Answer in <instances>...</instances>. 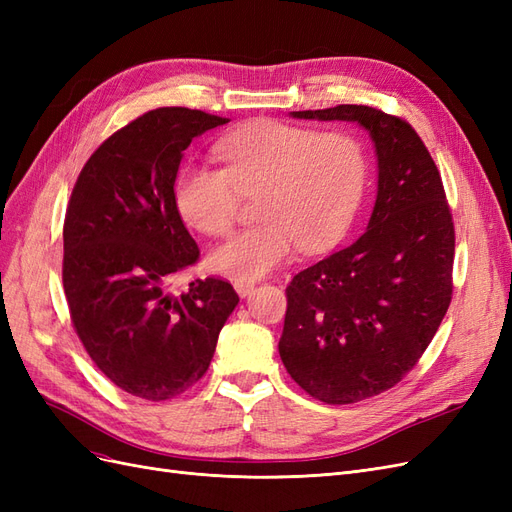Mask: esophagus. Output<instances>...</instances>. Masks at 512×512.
Wrapping results in <instances>:
<instances>
[{
	"label": "esophagus",
	"mask_w": 512,
	"mask_h": 512,
	"mask_svg": "<svg viewBox=\"0 0 512 512\" xmlns=\"http://www.w3.org/2000/svg\"><path fill=\"white\" fill-rule=\"evenodd\" d=\"M235 290L241 294V297H247L254 290V282H245V280H235Z\"/></svg>",
	"instance_id": "1"
}]
</instances>
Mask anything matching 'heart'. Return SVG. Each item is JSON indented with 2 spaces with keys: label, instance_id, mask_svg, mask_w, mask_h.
Wrapping results in <instances>:
<instances>
[{
  "label": "heart",
  "instance_id": "heart-1",
  "mask_svg": "<svg viewBox=\"0 0 512 512\" xmlns=\"http://www.w3.org/2000/svg\"><path fill=\"white\" fill-rule=\"evenodd\" d=\"M224 168L190 164L175 179L179 218L207 237L235 226L243 198H256L258 224L209 254V269L254 282L297 250L320 252L350 226L367 181V153L348 130L258 119L215 143Z\"/></svg>",
  "mask_w": 512,
  "mask_h": 512
}]
</instances>
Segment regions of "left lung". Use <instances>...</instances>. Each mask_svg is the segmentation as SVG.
I'll return each mask as SVG.
<instances>
[{
  "mask_svg": "<svg viewBox=\"0 0 512 512\" xmlns=\"http://www.w3.org/2000/svg\"><path fill=\"white\" fill-rule=\"evenodd\" d=\"M356 121L378 153V198L350 245L292 277L280 356L331 406L393 389L421 359L453 299L455 224L440 170L406 119L363 104L292 113Z\"/></svg>",
  "mask_w": 512,
  "mask_h": 512,
  "instance_id": "left-lung-1",
  "label": "left lung"
}]
</instances>
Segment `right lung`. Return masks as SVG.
I'll use <instances>...</instances> for the list:
<instances>
[{
	"label": "right lung",
	"instance_id": "right-lung-1",
	"mask_svg": "<svg viewBox=\"0 0 512 512\" xmlns=\"http://www.w3.org/2000/svg\"><path fill=\"white\" fill-rule=\"evenodd\" d=\"M224 123L194 108H156L108 136L72 188L61 265L72 327L108 380L147 401L179 397L205 376L239 303L222 277L168 292L200 258L175 207L181 153Z\"/></svg>",
	"mask_w": 512,
	"mask_h": 512
}]
</instances>
